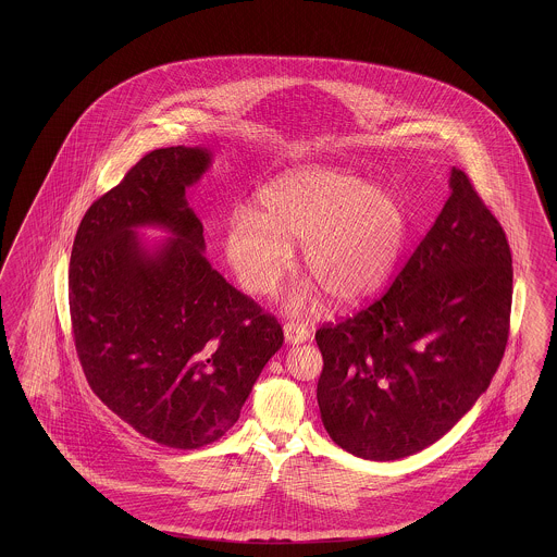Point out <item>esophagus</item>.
<instances>
[{
    "instance_id": "34e87169",
    "label": "esophagus",
    "mask_w": 557,
    "mask_h": 557,
    "mask_svg": "<svg viewBox=\"0 0 557 557\" xmlns=\"http://www.w3.org/2000/svg\"><path fill=\"white\" fill-rule=\"evenodd\" d=\"M284 338H286L287 345H300V343H306L310 338V333L304 324L287 322L284 326Z\"/></svg>"
}]
</instances>
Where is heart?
I'll list each match as a JSON object with an SVG mask.
<instances>
[{
	"instance_id": "1",
	"label": "heart",
	"mask_w": 557,
	"mask_h": 557,
	"mask_svg": "<svg viewBox=\"0 0 557 557\" xmlns=\"http://www.w3.org/2000/svg\"><path fill=\"white\" fill-rule=\"evenodd\" d=\"M257 203V214L238 210L228 220L226 261L245 292L268 296L292 268V245H302L314 282L287 298L296 314L319 302L321 289L345 308L368 302L386 286L408 235L403 200L343 169H294L263 187Z\"/></svg>"
}]
</instances>
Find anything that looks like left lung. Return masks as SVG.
I'll list each match as a JSON object with an SVG mask.
<instances>
[{
  "label": "left lung",
  "mask_w": 557,
  "mask_h": 557,
  "mask_svg": "<svg viewBox=\"0 0 557 557\" xmlns=\"http://www.w3.org/2000/svg\"><path fill=\"white\" fill-rule=\"evenodd\" d=\"M388 292L317 331L326 433L371 461L414 456L486 392L505 355L512 257L500 222L461 169Z\"/></svg>",
  "instance_id": "obj_1"
}]
</instances>
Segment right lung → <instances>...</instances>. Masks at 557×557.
<instances>
[{
	"mask_svg": "<svg viewBox=\"0 0 557 557\" xmlns=\"http://www.w3.org/2000/svg\"><path fill=\"white\" fill-rule=\"evenodd\" d=\"M212 165L206 147L145 154L89 206L73 240L69 310L85 377L143 437L198 449L240 414L284 343L277 321L203 257L186 198ZM138 227H161L149 244Z\"/></svg>",
	"mask_w": 557,
	"mask_h": 557,
	"instance_id": "1",
	"label": "right lung"
}]
</instances>
